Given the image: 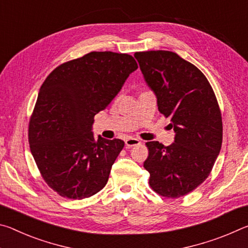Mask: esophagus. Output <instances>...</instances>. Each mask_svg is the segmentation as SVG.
Here are the masks:
<instances>
[{
    "mask_svg": "<svg viewBox=\"0 0 248 248\" xmlns=\"http://www.w3.org/2000/svg\"><path fill=\"white\" fill-rule=\"evenodd\" d=\"M141 141L139 139H136V138H129V139L125 140V146L127 148H132V146L140 145Z\"/></svg>",
    "mask_w": 248,
    "mask_h": 248,
    "instance_id": "1",
    "label": "esophagus"
}]
</instances>
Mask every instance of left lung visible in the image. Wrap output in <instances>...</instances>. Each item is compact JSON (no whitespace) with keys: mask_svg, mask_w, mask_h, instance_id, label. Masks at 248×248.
<instances>
[{"mask_svg":"<svg viewBox=\"0 0 248 248\" xmlns=\"http://www.w3.org/2000/svg\"><path fill=\"white\" fill-rule=\"evenodd\" d=\"M146 84L161 114L170 117L175 141L164 146L146 142L144 169L150 186L166 198H179L202 184L220 153L222 117L211 85L201 71L177 53L165 50L136 52Z\"/></svg>","mask_w":248,"mask_h":248,"instance_id":"8db88e82","label":"left lung"}]
</instances>
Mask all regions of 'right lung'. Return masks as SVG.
<instances>
[{"label": "right lung", "mask_w": 248, "mask_h": 248, "mask_svg": "<svg viewBox=\"0 0 248 248\" xmlns=\"http://www.w3.org/2000/svg\"><path fill=\"white\" fill-rule=\"evenodd\" d=\"M137 69L130 54L93 51L59 65L45 79L29 120L28 141L45 182L61 197L89 198L107 184L124 142L100 136L96 140L94 116Z\"/></svg>", "instance_id": "add662e5"}]
</instances>
